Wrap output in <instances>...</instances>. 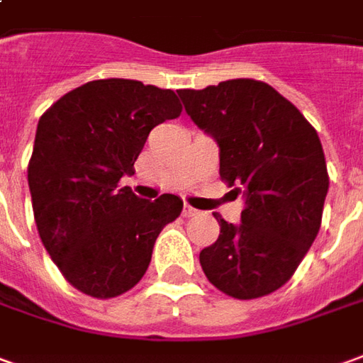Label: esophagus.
<instances>
[{
  "label": "esophagus",
  "instance_id": "obj_1",
  "mask_svg": "<svg viewBox=\"0 0 363 363\" xmlns=\"http://www.w3.org/2000/svg\"><path fill=\"white\" fill-rule=\"evenodd\" d=\"M199 211H197L196 207H191V206H184V217H194V215H197Z\"/></svg>",
  "mask_w": 363,
  "mask_h": 363
}]
</instances>
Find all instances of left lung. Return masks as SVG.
Returning a JSON list of instances; mask_svg holds the SVG:
<instances>
[{
  "instance_id": "obj_1",
  "label": "left lung",
  "mask_w": 363,
  "mask_h": 363,
  "mask_svg": "<svg viewBox=\"0 0 363 363\" xmlns=\"http://www.w3.org/2000/svg\"><path fill=\"white\" fill-rule=\"evenodd\" d=\"M187 116L219 146V174L243 189L241 223L199 253L219 291L251 301L281 289L318 235L328 172L316 130L271 84L233 79L177 91ZM239 189V191H241Z\"/></svg>"
}]
</instances>
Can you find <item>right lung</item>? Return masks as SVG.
Instances as JSON below:
<instances>
[{"label":"right lung","mask_w":363,"mask_h":363,"mask_svg":"<svg viewBox=\"0 0 363 363\" xmlns=\"http://www.w3.org/2000/svg\"><path fill=\"white\" fill-rule=\"evenodd\" d=\"M179 112L169 89L104 79L67 92L39 118L27 167L35 223L52 262L84 294L112 298L138 284L160 231L182 213L174 194L150 201L118 189L150 130Z\"/></svg>","instance_id":"right-lung-1"}]
</instances>
